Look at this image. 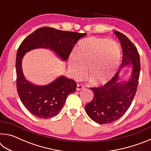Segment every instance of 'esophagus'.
I'll return each mask as SVG.
<instances>
[{
    "label": "esophagus",
    "instance_id": "1",
    "mask_svg": "<svg viewBox=\"0 0 151 151\" xmlns=\"http://www.w3.org/2000/svg\"><path fill=\"white\" fill-rule=\"evenodd\" d=\"M85 88V86H84L83 85H77V86H76V91H81L82 89H83Z\"/></svg>",
    "mask_w": 151,
    "mask_h": 151
}]
</instances>
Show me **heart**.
I'll use <instances>...</instances> for the list:
<instances>
[{"label": "heart", "mask_w": 151, "mask_h": 151, "mask_svg": "<svg viewBox=\"0 0 151 151\" xmlns=\"http://www.w3.org/2000/svg\"><path fill=\"white\" fill-rule=\"evenodd\" d=\"M121 48L113 40L90 37L80 41L76 52L68 60V70L74 78H81L87 68L88 76L94 84H104L115 73L121 60Z\"/></svg>", "instance_id": "b5f03b06"}]
</instances>
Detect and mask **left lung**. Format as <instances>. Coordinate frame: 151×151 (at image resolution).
<instances>
[{"label":"left lung","mask_w":151,"mask_h":151,"mask_svg":"<svg viewBox=\"0 0 151 151\" xmlns=\"http://www.w3.org/2000/svg\"><path fill=\"white\" fill-rule=\"evenodd\" d=\"M121 41L122 60L121 69L132 65L131 77L127 83L119 82V72L103 86L91 87L93 99L85 106L89 117L100 124L111 123L119 119L131 106L136 94L140 75L139 52L133 43L122 33L114 31Z\"/></svg>","instance_id":"left-lung-1"}]
</instances>
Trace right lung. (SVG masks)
<instances>
[{"mask_svg":"<svg viewBox=\"0 0 151 151\" xmlns=\"http://www.w3.org/2000/svg\"><path fill=\"white\" fill-rule=\"evenodd\" d=\"M86 35L42 27L29 35L20 44L16 58L17 88L20 101L33 115L40 119L57 115L68 94L75 92L76 83L64 76L45 86L30 83L25 78L22 69V60L25 53L35 48H48L63 60H66L78 40Z\"/></svg>","mask_w":151,"mask_h":151,"instance_id":"obj_1","label":"right lung"}]
</instances>
